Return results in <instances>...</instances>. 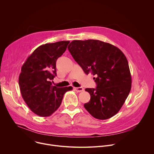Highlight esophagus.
<instances>
[{
	"label": "esophagus",
	"instance_id": "34e87169",
	"mask_svg": "<svg viewBox=\"0 0 154 154\" xmlns=\"http://www.w3.org/2000/svg\"><path fill=\"white\" fill-rule=\"evenodd\" d=\"M74 90L76 91V92H78V93H80V92H82L84 90V89L82 87H75L74 88Z\"/></svg>",
	"mask_w": 154,
	"mask_h": 154
}]
</instances>
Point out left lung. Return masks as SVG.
Listing matches in <instances>:
<instances>
[{
	"label": "left lung",
	"mask_w": 154,
	"mask_h": 154,
	"mask_svg": "<svg viewBox=\"0 0 154 154\" xmlns=\"http://www.w3.org/2000/svg\"><path fill=\"white\" fill-rule=\"evenodd\" d=\"M68 49L84 72H91L96 88H86L90 100L84 107L94 118L104 120L120 110L131 90V78L123 52L111 44L99 40H74Z\"/></svg>",
	"instance_id": "left-lung-1"
}]
</instances>
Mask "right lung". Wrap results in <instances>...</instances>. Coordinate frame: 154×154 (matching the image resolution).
Listing matches in <instances>:
<instances>
[{
  "mask_svg": "<svg viewBox=\"0 0 154 154\" xmlns=\"http://www.w3.org/2000/svg\"><path fill=\"white\" fill-rule=\"evenodd\" d=\"M69 41L47 43L37 48L27 58L19 77L20 93L31 110L41 117L54 113L63 96L72 87L57 88L52 81L57 75L56 61L66 50Z\"/></svg>",
  "mask_w": 154,
  "mask_h": 154,
  "instance_id": "right-lung-1",
  "label": "right lung"
}]
</instances>
